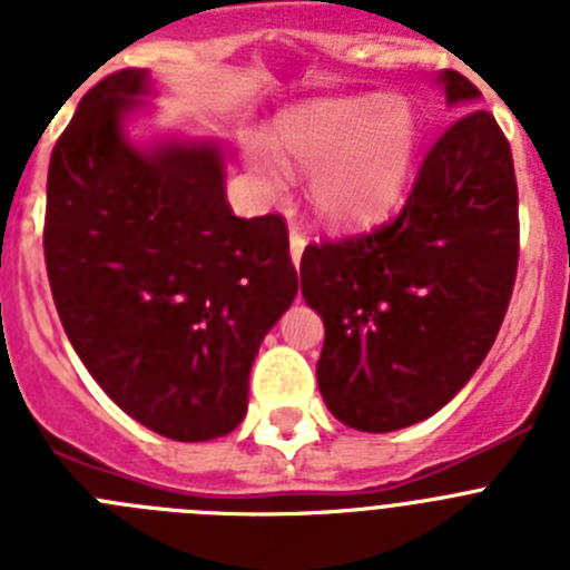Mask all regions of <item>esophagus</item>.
Returning <instances> with one entry per match:
<instances>
[{
  "label": "esophagus",
  "instance_id": "obj_1",
  "mask_svg": "<svg viewBox=\"0 0 570 570\" xmlns=\"http://www.w3.org/2000/svg\"><path fill=\"white\" fill-rule=\"evenodd\" d=\"M305 245H308V239L302 236V230L291 228V259H294L296 268H299V259H302V250H305Z\"/></svg>",
  "mask_w": 570,
  "mask_h": 570
}]
</instances>
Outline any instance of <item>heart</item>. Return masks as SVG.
Here are the masks:
<instances>
[{
  "instance_id": "1",
  "label": "heart",
  "mask_w": 570,
  "mask_h": 570,
  "mask_svg": "<svg viewBox=\"0 0 570 570\" xmlns=\"http://www.w3.org/2000/svg\"><path fill=\"white\" fill-rule=\"evenodd\" d=\"M279 160L265 142H245L242 156L256 183L276 194L285 165L311 168L308 194L316 214L334 228L380 223L405 190L420 125L405 102L385 94L331 99L285 116L276 130Z\"/></svg>"
}]
</instances>
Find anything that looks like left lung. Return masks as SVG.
I'll return each mask as SVG.
<instances>
[{
  "label": "left lung",
  "instance_id": "8db88e82",
  "mask_svg": "<svg viewBox=\"0 0 570 570\" xmlns=\"http://www.w3.org/2000/svg\"><path fill=\"white\" fill-rule=\"evenodd\" d=\"M436 85L448 105L480 99L456 70ZM517 259L511 148L488 110H468L428 150L394 223L302 254V296L325 322L316 380L331 414L367 434L434 416L500 334Z\"/></svg>",
  "mask_w": 570,
  "mask_h": 570
}]
</instances>
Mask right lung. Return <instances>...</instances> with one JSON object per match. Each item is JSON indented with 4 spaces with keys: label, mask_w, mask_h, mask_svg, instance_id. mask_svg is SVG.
I'll use <instances>...</instances> for the list:
<instances>
[{
    "label": "right lung",
    "mask_w": 570,
    "mask_h": 570,
    "mask_svg": "<svg viewBox=\"0 0 570 570\" xmlns=\"http://www.w3.org/2000/svg\"><path fill=\"white\" fill-rule=\"evenodd\" d=\"M150 90L128 68L82 97L50 156L45 265L105 394L156 434L208 442L248 411L256 351L299 285L282 216L230 210L214 139H130Z\"/></svg>",
    "instance_id": "add662e5"
}]
</instances>
